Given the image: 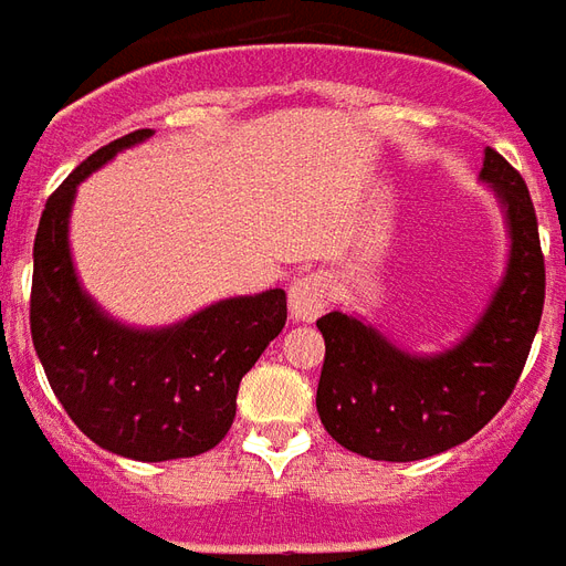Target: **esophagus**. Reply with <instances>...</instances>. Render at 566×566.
Returning <instances> with one entry per match:
<instances>
[{
    "label": "esophagus",
    "instance_id": "obj_1",
    "mask_svg": "<svg viewBox=\"0 0 566 566\" xmlns=\"http://www.w3.org/2000/svg\"><path fill=\"white\" fill-rule=\"evenodd\" d=\"M326 279L324 275H300L291 282V291H287V305H291V317L294 321H303V324H312L326 305Z\"/></svg>",
    "mask_w": 566,
    "mask_h": 566
}]
</instances>
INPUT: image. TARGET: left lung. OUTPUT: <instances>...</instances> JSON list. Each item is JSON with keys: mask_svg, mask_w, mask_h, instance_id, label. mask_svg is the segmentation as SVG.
<instances>
[{"mask_svg": "<svg viewBox=\"0 0 566 566\" xmlns=\"http://www.w3.org/2000/svg\"><path fill=\"white\" fill-rule=\"evenodd\" d=\"M480 179L495 188L510 228V263L468 336L434 357H413L342 312L317 321L326 354L317 380L324 429L350 453L417 462L474 438L492 420L528 359L546 300L537 212L518 170L492 146Z\"/></svg>", "mask_w": 566, "mask_h": 566, "instance_id": "1", "label": "left lung"}]
</instances>
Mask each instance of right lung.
Here are the masks:
<instances>
[{
  "label": "right lung",
  "instance_id": "obj_1",
  "mask_svg": "<svg viewBox=\"0 0 566 566\" xmlns=\"http://www.w3.org/2000/svg\"><path fill=\"white\" fill-rule=\"evenodd\" d=\"M149 128L92 153L44 203L29 296L32 345L62 408L90 441L137 462L212 450L237 417L242 375L287 321L282 287L209 305L182 324L132 329L83 294L69 251L77 186Z\"/></svg>",
  "mask_w": 566,
  "mask_h": 566
}]
</instances>
